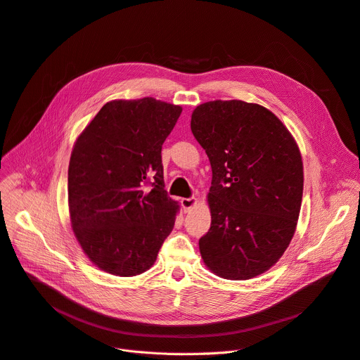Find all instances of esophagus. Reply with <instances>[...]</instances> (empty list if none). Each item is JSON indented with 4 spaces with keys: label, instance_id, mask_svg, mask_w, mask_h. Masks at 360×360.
I'll return each mask as SVG.
<instances>
[{
    "label": "esophagus",
    "instance_id": "34e87169",
    "mask_svg": "<svg viewBox=\"0 0 360 360\" xmlns=\"http://www.w3.org/2000/svg\"><path fill=\"white\" fill-rule=\"evenodd\" d=\"M180 203H181V208L184 210V212H189L191 210H193L196 207L198 199L196 198H183L180 200Z\"/></svg>",
    "mask_w": 360,
    "mask_h": 360
}]
</instances>
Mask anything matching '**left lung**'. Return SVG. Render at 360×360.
<instances>
[{
	"label": "left lung",
	"instance_id": "1",
	"mask_svg": "<svg viewBox=\"0 0 360 360\" xmlns=\"http://www.w3.org/2000/svg\"><path fill=\"white\" fill-rule=\"evenodd\" d=\"M191 129L212 168L211 229L199 240L203 264L226 280L258 277L278 262L296 231L300 149L276 114L238 99L198 105Z\"/></svg>",
	"mask_w": 360,
	"mask_h": 360
}]
</instances>
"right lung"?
<instances>
[{"instance_id":"obj_1","label":"right lung","mask_w":360,"mask_h":360,"mask_svg":"<svg viewBox=\"0 0 360 360\" xmlns=\"http://www.w3.org/2000/svg\"><path fill=\"white\" fill-rule=\"evenodd\" d=\"M181 110L150 96L114 99L75 142L67 186L72 229L89 261L112 276L148 271L174 227L180 207L164 191L161 149Z\"/></svg>"}]
</instances>
